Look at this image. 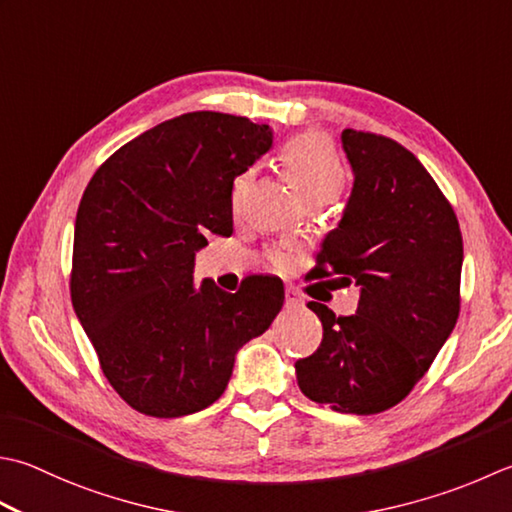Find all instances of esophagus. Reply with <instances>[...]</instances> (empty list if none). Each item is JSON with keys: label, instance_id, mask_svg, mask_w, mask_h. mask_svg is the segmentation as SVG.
I'll list each match as a JSON object with an SVG mask.
<instances>
[{"label": "esophagus", "instance_id": "esophagus-1", "mask_svg": "<svg viewBox=\"0 0 512 512\" xmlns=\"http://www.w3.org/2000/svg\"><path fill=\"white\" fill-rule=\"evenodd\" d=\"M304 306V299L299 295V290L295 286H286V308H299Z\"/></svg>", "mask_w": 512, "mask_h": 512}]
</instances>
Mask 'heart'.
I'll return each instance as SVG.
<instances>
[{"label":"heart","mask_w":512,"mask_h":512,"mask_svg":"<svg viewBox=\"0 0 512 512\" xmlns=\"http://www.w3.org/2000/svg\"><path fill=\"white\" fill-rule=\"evenodd\" d=\"M288 175L302 190L308 204L324 206L339 197L346 186V166L335 144L322 133H304L290 139L279 153ZM253 170L239 173L233 182V204L237 206L253 184ZM293 246H277L268 250L270 264L286 268L293 259Z\"/></svg>","instance_id":"obj_1"}]
</instances>
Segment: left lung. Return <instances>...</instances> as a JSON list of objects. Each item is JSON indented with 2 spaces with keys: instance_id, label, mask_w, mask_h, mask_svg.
Masks as SVG:
<instances>
[{
  "instance_id": "obj_1",
  "label": "left lung",
  "mask_w": 512,
  "mask_h": 512,
  "mask_svg": "<svg viewBox=\"0 0 512 512\" xmlns=\"http://www.w3.org/2000/svg\"><path fill=\"white\" fill-rule=\"evenodd\" d=\"M355 186L317 253L313 279L362 286L355 315L322 319V344L297 359V384L337 413L375 415L415 388L453 333L462 306V230L422 162L395 139L346 128Z\"/></svg>"
}]
</instances>
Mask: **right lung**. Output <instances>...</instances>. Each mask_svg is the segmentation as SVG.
Returning <instances> with one entry per match:
<instances>
[{"label": "right lung", "mask_w": 512, "mask_h": 512, "mask_svg": "<svg viewBox=\"0 0 512 512\" xmlns=\"http://www.w3.org/2000/svg\"><path fill=\"white\" fill-rule=\"evenodd\" d=\"M273 144L266 124L197 110L95 170L75 219L70 299L108 384L137 413L182 417L219 397L235 353L284 306V284L193 282L195 250L233 233V179Z\"/></svg>", "instance_id": "1"}]
</instances>
